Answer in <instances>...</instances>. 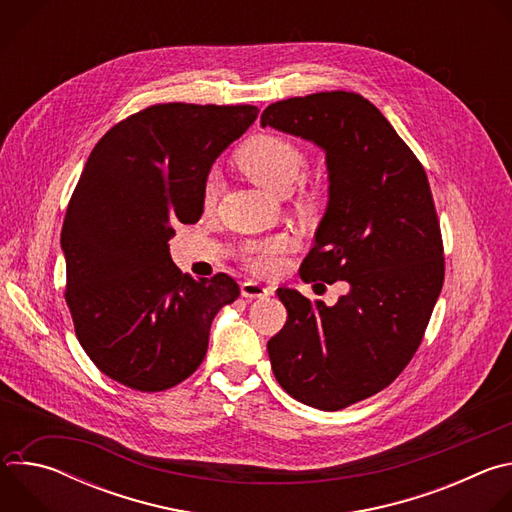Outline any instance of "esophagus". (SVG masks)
<instances>
[{"instance_id":"34e87169","label":"esophagus","mask_w":512,"mask_h":512,"mask_svg":"<svg viewBox=\"0 0 512 512\" xmlns=\"http://www.w3.org/2000/svg\"><path fill=\"white\" fill-rule=\"evenodd\" d=\"M269 294H271V289L265 287V285H261L259 281L247 279V281L241 283V296H243V298L255 300V298H267Z\"/></svg>"}]
</instances>
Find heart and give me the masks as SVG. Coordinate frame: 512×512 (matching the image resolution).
<instances>
[{"label":"heart","instance_id":"b5f03b06","mask_svg":"<svg viewBox=\"0 0 512 512\" xmlns=\"http://www.w3.org/2000/svg\"><path fill=\"white\" fill-rule=\"evenodd\" d=\"M239 168L259 186L273 194H287L300 178L306 156L294 141L279 135H257L237 154ZM218 192V178L210 174L204 182V202L212 204ZM289 247L285 237L255 241L245 249L247 265L257 273H273L279 267L281 253Z\"/></svg>","mask_w":512,"mask_h":512}]
</instances>
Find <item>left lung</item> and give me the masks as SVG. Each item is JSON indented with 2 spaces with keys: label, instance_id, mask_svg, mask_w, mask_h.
<instances>
[{
  "label": "left lung",
  "instance_id": "obj_1",
  "mask_svg": "<svg viewBox=\"0 0 512 512\" xmlns=\"http://www.w3.org/2000/svg\"><path fill=\"white\" fill-rule=\"evenodd\" d=\"M261 127L326 154L328 204L300 277L346 281L348 294L326 306L279 287L287 322L267 352L291 397L338 411L399 377L440 298L444 247L429 182L393 125L356 93L277 101Z\"/></svg>",
  "mask_w": 512,
  "mask_h": 512
}]
</instances>
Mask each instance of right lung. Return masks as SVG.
<instances>
[{"mask_svg":"<svg viewBox=\"0 0 512 512\" xmlns=\"http://www.w3.org/2000/svg\"><path fill=\"white\" fill-rule=\"evenodd\" d=\"M253 105L166 103L111 127L93 148L60 233L75 332L109 379L166 391L204 360L210 324L239 298L227 273H182L168 241L202 216L214 160L257 119Z\"/></svg>","mask_w":512,"mask_h":512,"instance_id":"1","label":"right lung"}]
</instances>
